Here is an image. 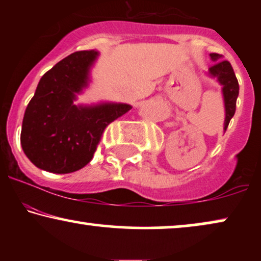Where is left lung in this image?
Returning <instances> with one entry per match:
<instances>
[{
    "mask_svg": "<svg viewBox=\"0 0 261 261\" xmlns=\"http://www.w3.org/2000/svg\"><path fill=\"white\" fill-rule=\"evenodd\" d=\"M210 57L214 60L212 66L209 67V72L213 77H216L221 84L223 85L224 107H226V120H224V130H227L231 117L234 116L237 109V99L239 96V82L235 76L233 67L226 59H222V56L219 53H210Z\"/></svg>",
    "mask_w": 261,
    "mask_h": 261,
    "instance_id": "8db88e82",
    "label": "left lung"
}]
</instances>
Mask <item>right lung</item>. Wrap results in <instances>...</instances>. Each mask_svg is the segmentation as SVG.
Returning a JSON list of instances; mask_svg holds the SVG:
<instances>
[{"instance_id":"1","label":"right lung","mask_w":261,"mask_h":261,"mask_svg":"<svg viewBox=\"0 0 261 261\" xmlns=\"http://www.w3.org/2000/svg\"><path fill=\"white\" fill-rule=\"evenodd\" d=\"M97 52L78 51L57 63L39 82L24 112L21 145L39 169L71 173L91 162L109 123L132 109L128 105L83 108L74 94L87 85Z\"/></svg>"}]
</instances>
